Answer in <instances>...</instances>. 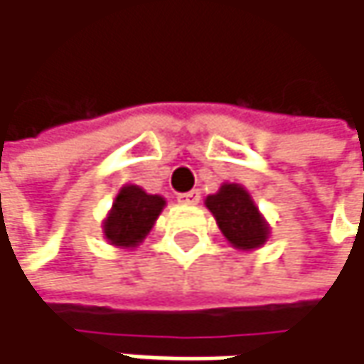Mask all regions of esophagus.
I'll list each match as a JSON object with an SVG mask.
<instances>
[{
  "label": "esophagus",
  "instance_id": "obj_1",
  "mask_svg": "<svg viewBox=\"0 0 364 364\" xmlns=\"http://www.w3.org/2000/svg\"><path fill=\"white\" fill-rule=\"evenodd\" d=\"M177 200H179L181 204H198V202H200V191H198V189H191V191H187V193H179Z\"/></svg>",
  "mask_w": 364,
  "mask_h": 364
}]
</instances>
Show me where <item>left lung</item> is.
I'll use <instances>...</instances> for the list:
<instances>
[{"label": "left lung", "instance_id": "8db88e82", "mask_svg": "<svg viewBox=\"0 0 364 364\" xmlns=\"http://www.w3.org/2000/svg\"><path fill=\"white\" fill-rule=\"evenodd\" d=\"M204 204L217 219L219 230L232 247L240 251H253L265 245L269 225L242 185L223 183L217 193L204 200Z\"/></svg>", "mask_w": 364, "mask_h": 364}]
</instances>
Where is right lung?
I'll use <instances>...</instances> for the list:
<instances>
[{"instance_id":"add662e5","label":"right lung","mask_w":364,"mask_h":364,"mask_svg":"<svg viewBox=\"0 0 364 364\" xmlns=\"http://www.w3.org/2000/svg\"><path fill=\"white\" fill-rule=\"evenodd\" d=\"M164 204L162 196H151L139 185H124L103 223L105 238L119 249L136 247L151 232Z\"/></svg>"}]
</instances>
